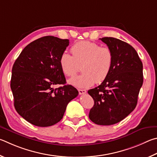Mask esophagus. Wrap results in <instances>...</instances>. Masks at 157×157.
I'll list each match as a JSON object with an SVG mask.
<instances>
[{
    "instance_id": "1",
    "label": "esophagus",
    "mask_w": 157,
    "mask_h": 157,
    "mask_svg": "<svg viewBox=\"0 0 157 157\" xmlns=\"http://www.w3.org/2000/svg\"><path fill=\"white\" fill-rule=\"evenodd\" d=\"M78 93H79V94H86V92H87V91L86 90H81V89H78Z\"/></svg>"
}]
</instances>
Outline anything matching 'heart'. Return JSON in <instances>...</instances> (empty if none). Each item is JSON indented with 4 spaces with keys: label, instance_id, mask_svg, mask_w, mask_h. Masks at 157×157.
Wrapping results in <instances>:
<instances>
[{
    "label": "heart",
    "instance_id": "obj_1",
    "mask_svg": "<svg viewBox=\"0 0 157 157\" xmlns=\"http://www.w3.org/2000/svg\"><path fill=\"white\" fill-rule=\"evenodd\" d=\"M72 56L63 52L60 57V68L66 76H73L80 70L81 74L69 80L72 86L86 88L105 81L113 64V53L108 47L90 41H80L71 48Z\"/></svg>",
    "mask_w": 157,
    "mask_h": 157
}]
</instances>
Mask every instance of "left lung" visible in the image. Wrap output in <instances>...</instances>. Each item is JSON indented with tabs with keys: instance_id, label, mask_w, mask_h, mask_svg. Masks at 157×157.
Here are the masks:
<instances>
[{
	"instance_id": "1",
	"label": "left lung",
	"mask_w": 157,
	"mask_h": 157,
	"mask_svg": "<svg viewBox=\"0 0 157 157\" xmlns=\"http://www.w3.org/2000/svg\"><path fill=\"white\" fill-rule=\"evenodd\" d=\"M100 39L113 53L110 73L100 86L88 90L94 101L89 118L97 125L120 122L136 108L144 82L143 63L132 46L116 38Z\"/></svg>"
}]
</instances>
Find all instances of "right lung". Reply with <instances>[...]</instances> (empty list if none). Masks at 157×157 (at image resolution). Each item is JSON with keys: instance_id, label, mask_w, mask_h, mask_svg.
<instances>
[{"instance_id": "1", "label": "right lung", "mask_w": 157, "mask_h": 157, "mask_svg": "<svg viewBox=\"0 0 157 157\" xmlns=\"http://www.w3.org/2000/svg\"><path fill=\"white\" fill-rule=\"evenodd\" d=\"M68 39L47 36L27 45L13 63L11 89L16 112L38 127L59 122L67 104L78 94L66 80L59 60ZM63 86L54 89L55 84Z\"/></svg>"}]
</instances>
